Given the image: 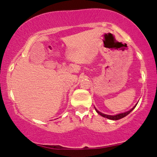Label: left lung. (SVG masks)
Here are the masks:
<instances>
[{"label": "left lung", "mask_w": 157, "mask_h": 157, "mask_svg": "<svg viewBox=\"0 0 157 157\" xmlns=\"http://www.w3.org/2000/svg\"><path fill=\"white\" fill-rule=\"evenodd\" d=\"M136 106H134V107H133V108L131 109V110H129L128 111H126V112H125V113H119V114H117V115H115V116H111V115H106V114H104V113H101V112H99V111H97L96 109V112H97L98 114H100L101 116H102L103 117H105V118H107V119H111V120H119V119H122V118H124V117H125L126 116H127L128 113H129L131 111H132L133 109H134L135 107H136Z\"/></svg>", "instance_id": "1"}]
</instances>
